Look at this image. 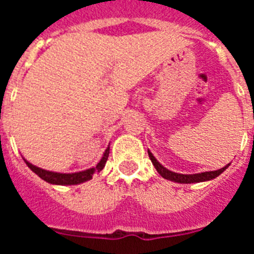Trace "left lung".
I'll list each match as a JSON object with an SVG mask.
<instances>
[{
  "mask_svg": "<svg viewBox=\"0 0 254 254\" xmlns=\"http://www.w3.org/2000/svg\"><path fill=\"white\" fill-rule=\"evenodd\" d=\"M147 152H149V158L151 159L152 165H154L156 172H158L164 179L176 182V183H183V185H188V183H199V182H207V181H211V179H215L216 177H219L221 173L225 172V170L228 169L229 165H230V163H229L226 164L224 168L214 170V172H203V173H197V174H181V173L172 172V170L163 167V165H161L156 159H155V156L151 154L150 150H147Z\"/></svg>",
  "mask_w": 254,
  "mask_h": 254,
  "instance_id": "left-lung-1",
  "label": "left lung"
}]
</instances>
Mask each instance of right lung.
<instances>
[{"mask_svg": "<svg viewBox=\"0 0 254 254\" xmlns=\"http://www.w3.org/2000/svg\"><path fill=\"white\" fill-rule=\"evenodd\" d=\"M108 156H109V146L105 149L104 154H103L99 163L96 164V167L89 168V169L86 170L76 172V173H58V172H52V170L42 169V168L37 167V165H34V164L29 163L25 158H22V159H24V161L26 163V165H28V167L30 168V169L33 170L38 177H40L43 181L48 182V183H51V185L75 186V185H81V183H84V182L90 181L95 173L102 172L103 168L105 167Z\"/></svg>", "mask_w": 254, "mask_h": 254, "instance_id": "right-lung-1", "label": "right lung"}]
</instances>
